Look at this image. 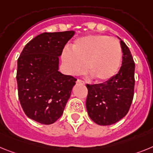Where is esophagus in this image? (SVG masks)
I'll list each match as a JSON object with an SVG mask.
<instances>
[{"instance_id":"1","label":"esophagus","mask_w":153,"mask_h":153,"mask_svg":"<svg viewBox=\"0 0 153 153\" xmlns=\"http://www.w3.org/2000/svg\"><path fill=\"white\" fill-rule=\"evenodd\" d=\"M76 83L77 84H79V85H85V82L82 80H79V79H78V80H77Z\"/></svg>"}]
</instances>
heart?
<instances>
[{
    "mask_svg": "<svg viewBox=\"0 0 153 153\" xmlns=\"http://www.w3.org/2000/svg\"><path fill=\"white\" fill-rule=\"evenodd\" d=\"M72 51L65 48L62 60L66 72L79 75L85 71L96 82L111 79L120 67L123 51L119 42L102 34H90L75 41Z\"/></svg>",
    "mask_w": 153,
    "mask_h": 153,
    "instance_id": "obj_1",
    "label": "heart"
}]
</instances>
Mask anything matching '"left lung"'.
Returning <instances> with one entry per match:
<instances>
[{
	"label": "left lung",
	"mask_w": 153,
	"mask_h": 153,
	"mask_svg": "<svg viewBox=\"0 0 153 153\" xmlns=\"http://www.w3.org/2000/svg\"><path fill=\"white\" fill-rule=\"evenodd\" d=\"M118 38L123 53L119 72L104 83L86 85L88 114L100 126H110L121 120L128 113L133 99L135 63L129 48Z\"/></svg>",
	"instance_id": "8db88e82"
}]
</instances>
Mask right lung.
<instances>
[{"mask_svg": "<svg viewBox=\"0 0 153 153\" xmlns=\"http://www.w3.org/2000/svg\"><path fill=\"white\" fill-rule=\"evenodd\" d=\"M75 33H42L25 45L18 58V97L25 113L35 122L52 124L63 114L77 79L58 71L59 57Z\"/></svg>", "mask_w": 153, "mask_h": 153, "instance_id": "1", "label": "right lung"}]
</instances>
